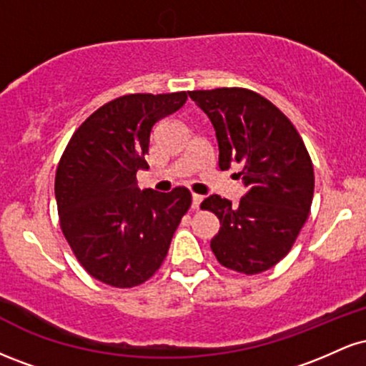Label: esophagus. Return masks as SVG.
Wrapping results in <instances>:
<instances>
[{"instance_id": "1", "label": "esophagus", "mask_w": 366, "mask_h": 366, "mask_svg": "<svg viewBox=\"0 0 366 366\" xmlns=\"http://www.w3.org/2000/svg\"><path fill=\"white\" fill-rule=\"evenodd\" d=\"M201 203H203V196L192 194V208L197 209V208L201 207Z\"/></svg>"}]
</instances>
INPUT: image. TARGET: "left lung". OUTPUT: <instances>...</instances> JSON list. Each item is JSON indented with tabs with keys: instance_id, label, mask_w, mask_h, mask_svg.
<instances>
[{
	"instance_id": "1",
	"label": "left lung",
	"mask_w": 366,
	"mask_h": 366,
	"mask_svg": "<svg viewBox=\"0 0 366 366\" xmlns=\"http://www.w3.org/2000/svg\"><path fill=\"white\" fill-rule=\"evenodd\" d=\"M189 98L215 129L220 170L239 165L246 189L237 204L218 194L201 203L220 220L213 254L241 274L268 270L289 253L312 207L315 175L305 142L291 120L253 91L222 87Z\"/></svg>"
}]
</instances>
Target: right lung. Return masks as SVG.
<instances>
[{
	"label": "right lung",
	"instance_id": "add662e5",
	"mask_svg": "<svg viewBox=\"0 0 366 366\" xmlns=\"http://www.w3.org/2000/svg\"><path fill=\"white\" fill-rule=\"evenodd\" d=\"M187 92L127 94L103 104L66 146L54 179L63 236L86 272L113 287L149 279L169 253L191 192L141 191L136 174L154 124L184 107Z\"/></svg>",
	"mask_w": 366,
	"mask_h": 366
}]
</instances>
